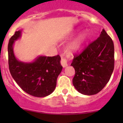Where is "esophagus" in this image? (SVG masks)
I'll list each match as a JSON object with an SVG mask.
<instances>
[{"label": "esophagus", "mask_w": 123, "mask_h": 123, "mask_svg": "<svg viewBox=\"0 0 123 123\" xmlns=\"http://www.w3.org/2000/svg\"><path fill=\"white\" fill-rule=\"evenodd\" d=\"M61 64L62 66L64 68H65L67 66H68V60L66 59L65 56H61Z\"/></svg>", "instance_id": "1"}]
</instances>
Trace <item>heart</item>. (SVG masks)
Returning <instances> with one entry per match:
<instances>
[{
	"mask_svg": "<svg viewBox=\"0 0 123 123\" xmlns=\"http://www.w3.org/2000/svg\"><path fill=\"white\" fill-rule=\"evenodd\" d=\"M89 37L87 31H83L72 40L68 44V49L71 52H75L82 48Z\"/></svg>",
	"mask_w": 123,
	"mask_h": 123,
	"instance_id": "obj_1",
	"label": "heart"
}]
</instances>
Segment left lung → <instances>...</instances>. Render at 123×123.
I'll list each match as a JSON object with an SVG mask.
<instances>
[{
    "instance_id": "8db88e82",
    "label": "left lung",
    "mask_w": 123,
    "mask_h": 123,
    "mask_svg": "<svg viewBox=\"0 0 123 123\" xmlns=\"http://www.w3.org/2000/svg\"><path fill=\"white\" fill-rule=\"evenodd\" d=\"M71 65L75 71L73 84L79 92L93 95L102 90L114 68V43L105 30L81 54L75 55Z\"/></svg>"
}]
</instances>
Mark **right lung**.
Instances as JSON below:
<instances>
[{
  "label": "right lung",
  "instance_id": "add662e5",
  "mask_svg": "<svg viewBox=\"0 0 123 123\" xmlns=\"http://www.w3.org/2000/svg\"><path fill=\"white\" fill-rule=\"evenodd\" d=\"M21 36V30H19L9 41L8 63L11 75L29 95L38 98L48 96L54 91L57 78L62 69L60 56H39L31 62L20 61L15 56L13 46Z\"/></svg>",
  "mask_w": 123,
  "mask_h": 123
}]
</instances>
